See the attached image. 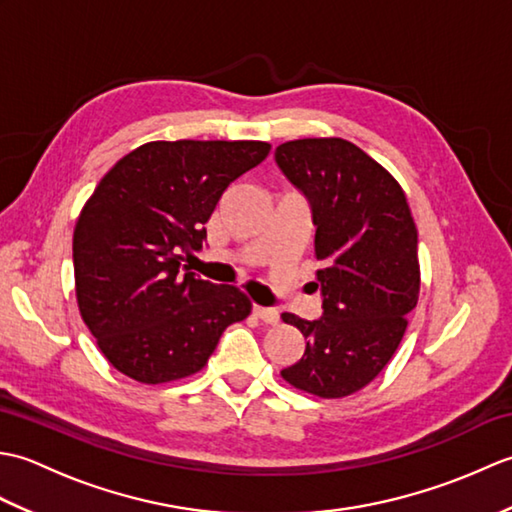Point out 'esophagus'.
Segmentation results:
<instances>
[{"label": "esophagus", "mask_w": 512, "mask_h": 512, "mask_svg": "<svg viewBox=\"0 0 512 512\" xmlns=\"http://www.w3.org/2000/svg\"><path fill=\"white\" fill-rule=\"evenodd\" d=\"M253 314L257 319H262L264 323H270V325H275V323H279V312L277 310H273V308H262V306H253Z\"/></svg>", "instance_id": "obj_1"}]
</instances>
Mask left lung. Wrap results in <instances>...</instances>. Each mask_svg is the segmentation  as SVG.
Listing matches in <instances>:
<instances>
[{"label":"left lung","mask_w":512,"mask_h":512,"mask_svg":"<svg viewBox=\"0 0 512 512\" xmlns=\"http://www.w3.org/2000/svg\"><path fill=\"white\" fill-rule=\"evenodd\" d=\"M275 160L312 206L323 264V317L281 314L308 341L281 376L312 396H350L383 372L405 336L420 295L418 228L398 180L350 140H288Z\"/></svg>","instance_id":"left-lung-1"}]
</instances>
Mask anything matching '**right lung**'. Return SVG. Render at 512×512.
Wrapping results in <instances>:
<instances>
[{
  "label": "right lung",
  "instance_id": "obj_1",
  "mask_svg": "<svg viewBox=\"0 0 512 512\" xmlns=\"http://www.w3.org/2000/svg\"><path fill=\"white\" fill-rule=\"evenodd\" d=\"M270 151L262 140H154L105 173L74 226L81 319L118 372L143 385L198 374L231 323L250 314L235 286L182 262L206 239L222 193Z\"/></svg>",
  "mask_w": 512,
  "mask_h": 512
}]
</instances>
